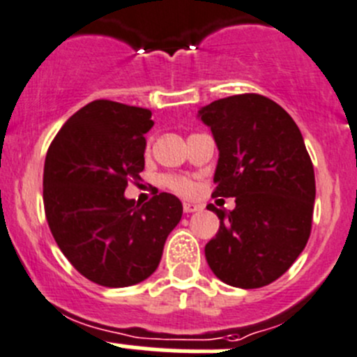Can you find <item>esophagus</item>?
Listing matches in <instances>:
<instances>
[{"mask_svg":"<svg viewBox=\"0 0 357 357\" xmlns=\"http://www.w3.org/2000/svg\"><path fill=\"white\" fill-rule=\"evenodd\" d=\"M201 208H203L201 204L190 203V201H185V203H183V211H185V213H194V211H199Z\"/></svg>","mask_w":357,"mask_h":357,"instance_id":"esophagus-1","label":"esophagus"}]
</instances>
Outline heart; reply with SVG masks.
I'll use <instances>...</instances> for the list:
<instances>
[{
	"instance_id": "b5f03b06",
	"label": "heart",
	"mask_w": 357,
	"mask_h": 357,
	"mask_svg": "<svg viewBox=\"0 0 357 357\" xmlns=\"http://www.w3.org/2000/svg\"><path fill=\"white\" fill-rule=\"evenodd\" d=\"M163 185H167L168 189L174 190L175 194H180V196H190V194L196 190V185L190 178L187 177H175V175H167L163 177Z\"/></svg>"
}]
</instances>
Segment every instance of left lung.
I'll use <instances>...</instances> for the list:
<instances>
[{"instance_id":"obj_1","label":"left lung","mask_w":357,"mask_h":357,"mask_svg":"<svg viewBox=\"0 0 357 357\" xmlns=\"http://www.w3.org/2000/svg\"><path fill=\"white\" fill-rule=\"evenodd\" d=\"M218 149L211 196L234 197L218 210L220 227L204 246L215 276L236 288H260L283 276L305 248L316 180L297 123L264 95L218 98L197 111Z\"/></svg>"}]
</instances>
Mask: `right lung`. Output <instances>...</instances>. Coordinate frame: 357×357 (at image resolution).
Instances as JSON below:
<instances>
[{"label":"right lung","mask_w":357,"mask_h":357,"mask_svg":"<svg viewBox=\"0 0 357 357\" xmlns=\"http://www.w3.org/2000/svg\"><path fill=\"white\" fill-rule=\"evenodd\" d=\"M149 109L93 100L55 135L43 172V203L59 248L86 280L132 287L160 266L165 241L182 218L177 196L149 203L125 196L144 170Z\"/></svg>","instance_id":"right-lung-1"}]
</instances>
